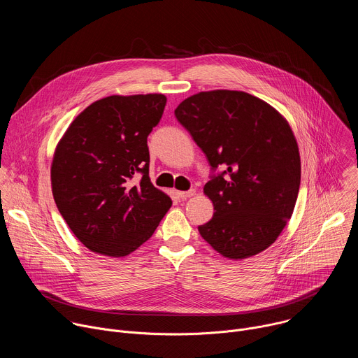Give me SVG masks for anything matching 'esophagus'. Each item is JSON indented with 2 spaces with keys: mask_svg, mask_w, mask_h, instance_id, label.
<instances>
[{
  "mask_svg": "<svg viewBox=\"0 0 358 358\" xmlns=\"http://www.w3.org/2000/svg\"><path fill=\"white\" fill-rule=\"evenodd\" d=\"M194 194H195V191H194V189H188V191H180V192H178L180 198H182V199H185V198H189V196H192Z\"/></svg>",
  "mask_w": 358,
  "mask_h": 358,
  "instance_id": "esophagus-1",
  "label": "esophagus"
}]
</instances>
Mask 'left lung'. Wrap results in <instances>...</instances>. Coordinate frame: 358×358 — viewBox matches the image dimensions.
<instances>
[{"instance_id": "left-lung-1", "label": "left lung", "mask_w": 358, "mask_h": 358, "mask_svg": "<svg viewBox=\"0 0 358 358\" xmlns=\"http://www.w3.org/2000/svg\"><path fill=\"white\" fill-rule=\"evenodd\" d=\"M174 115L203 151V187L214 217L201 236L229 259L271 246L290 220L300 187V156L287 122L264 100L238 90L201 92Z\"/></svg>"}]
</instances>
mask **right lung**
<instances>
[{
    "instance_id": "obj_1",
    "label": "right lung",
    "mask_w": 358,
    "mask_h": 358,
    "mask_svg": "<svg viewBox=\"0 0 358 358\" xmlns=\"http://www.w3.org/2000/svg\"><path fill=\"white\" fill-rule=\"evenodd\" d=\"M166 103L164 94L100 99L59 141L50 169L54 198L92 252L126 257L155 234L171 207L170 196L148 177L147 137Z\"/></svg>"
}]
</instances>
